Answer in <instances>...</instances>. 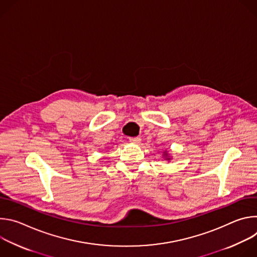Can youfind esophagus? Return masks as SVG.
<instances>
[{"label": "esophagus", "mask_w": 257, "mask_h": 257, "mask_svg": "<svg viewBox=\"0 0 257 257\" xmlns=\"http://www.w3.org/2000/svg\"><path fill=\"white\" fill-rule=\"evenodd\" d=\"M129 141L132 142V143H139V142L141 141V138L138 137V136H136V137H130V138H129Z\"/></svg>", "instance_id": "obj_1"}]
</instances>
